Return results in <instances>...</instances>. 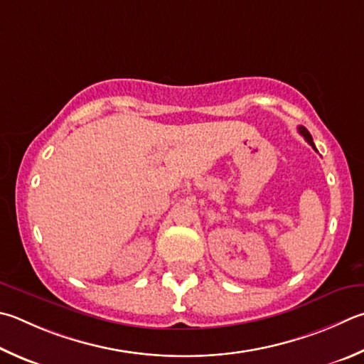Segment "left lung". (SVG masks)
I'll list each match as a JSON object with an SVG mask.
<instances>
[{
    "label": "left lung",
    "mask_w": 364,
    "mask_h": 364,
    "mask_svg": "<svg viewBox=\"0 0 364 364\" xmlns=\"http://www.w3.org/2000/svg\"><path fill=\"white\" fill-rule=\"evenodd\" d=\"M297 130H299V134H301L304 138H306V141L310 144V146H312V148L316 151L315 144H314V140H312V135L309 134V130H307L306 127H302V125H299V129H297Z\"/></svg>",
    "instance_id": "left-lung-1"
}]
</instances>
